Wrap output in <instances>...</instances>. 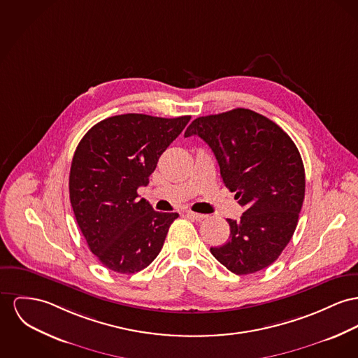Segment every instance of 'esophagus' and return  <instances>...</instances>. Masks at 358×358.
Here are the masks:
<instances>
[{
	"mask_svg": "<svg viewBox=\"0 0 358 358\" xmlns=\"http://www.w3.org/2000/svg\"><path fill=\"white\" fill-rule=\"evenodd\" d=\"M186 215L187 217H190L192 220H196V221H201V220H203V218H206L208 215H201V213H195V212H186Z\"/></svg>",
	"mask_w": 358,
	"mask_h": 358,
	"instance_id": "34e87169",
	"label": "esophagus"
}]
</instances>
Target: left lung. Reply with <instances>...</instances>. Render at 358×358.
<instances>
[{
    "instance_id": "8db88e82",
    "label": "left lung",
    "mask_w": 358,
    "mask_h": 358,
    "mask_svg": "<svg viewBox=\"0 0 358 358\" xmlns=\"http://www.w3.org/2000/svg\"><path fill=\"white\" fill-rule=\"evenodd\" d=\"M190 136L210 146L224 185L245 208L238 220L227 218L229 240L210 252L238 275L270 266L293 236L304 201L297 146L277 123L247 108L199 117L185 133Z\"/></svg>"
}]
</instances>
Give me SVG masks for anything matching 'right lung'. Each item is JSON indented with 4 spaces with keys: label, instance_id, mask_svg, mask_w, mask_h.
Masks as SVG:
<instances>
[{
    "label": "right lung",
    "instance_id": "add662e5",
    "mask_svg": "<svg viewBox=\"0 0 358 358\" xmlns=\"http://www.w3.org/2000/svg\"><path fill=\"white\" fill-rule=\"evenodd\" d=\"M191 117L123 114L101 120L73 156L69 192L90 250L107 268L133 274L155 261L178 213L153 210L137 190Z\"/></svg>",
    "mask_w": 358,
    "mask_h": 358
}]
</instances>
